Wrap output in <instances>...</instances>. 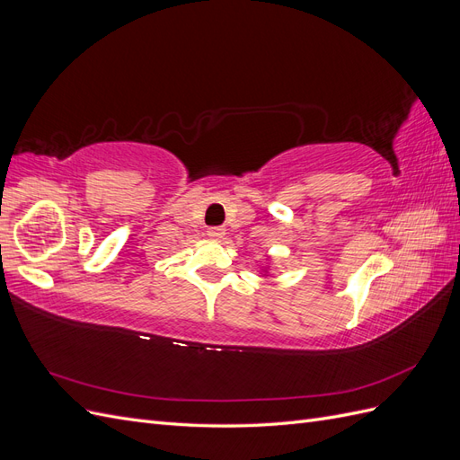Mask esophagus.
Instances as JSON below:
<instances>
[{
	"label": "esophagus",
	"mask_w": 460,
	"mask_h": 460,
	"mask_svg": "<svg viewBox=\"0 0 460 460\" xmlns=\"http://www.w3.org/2000/svg\"><path fill=\"white\" fill-rule=\"evenodd\" d=\"M225 234H226V230L222 228V226H208L207 228V235H208V238H213V240L225 238Z\"/></svg>",
	"instance_id": "obj_1"
}]
</instances>
